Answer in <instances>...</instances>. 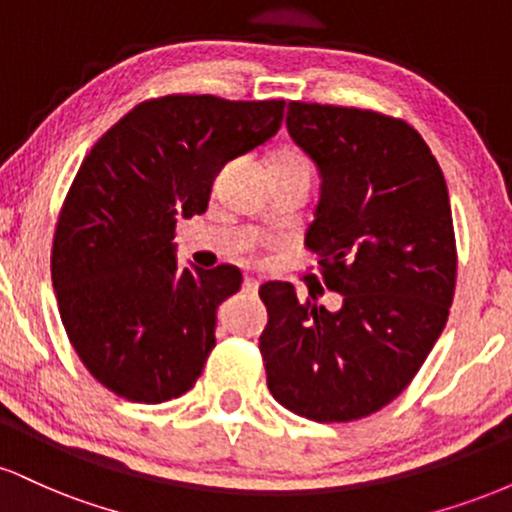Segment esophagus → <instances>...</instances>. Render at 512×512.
<instances>
[{"instance_id": "obj_1", "label": "esophagus", "mask_w": 512, "mask_h": 512, "mask_svg": "<svg viewBox=\"0 0 512 512\" xmlns=\"http://www.w3.org/2000/svg\"><path fill=\"white\" fill-rule=\"evenodd\" d=\"M257 286H260V281L252 279V276H245V281H243V289H245V291L255 293V291H257Z\"/></svg>"}]
</instances>
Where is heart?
I'll use <instances>...</instances> for the list:
<instances>
[{
    "mask_svg": "<svg viewBox=\"0 0 512 512\" xmlns=\"http://www.w3.org/2000/svg\"><path fill=\"white\" fill-rule=\"evenodd\" d=\"M281 158H298V161H305V158L298 156V154H286V156H281Z\"/></svg>",
    "mask_w": 512,
    "mask_h": 512,
    "instance_id": "heart-1",
    "label": "heart"
}]
</instances>
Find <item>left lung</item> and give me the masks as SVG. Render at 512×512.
<instances>
[{
  "label": "left lung",
  "mask_w": 512,
  "mask_h": 512,
  "mask_svg": "<svg viewBox=\"0 0 512 512\" xmlns=\"http://www.w3.org/2000/svg\"><path fill=\"white\" fill-rule=\"evenodd\" d=\"M291 139L320 170L305 248L339 310L267 281L260 337L267 387L293 414L354 421L390 404L438 342L457 250L443 170L414 127L342 105L289 103Z\"/></svg>",
  "instance_id": "obj_1"
}]
</instances>
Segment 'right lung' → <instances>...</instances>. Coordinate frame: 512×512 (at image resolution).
Listing matches in <instances>:
<instances>
[{"label": "right lung", "instance_id": "add662e5", "mask_svg": "<svg viewBox=\"0 0 512 512\" xmlns=\"http://www.w3.org/2000/svg\"><path fill=\"white\" fill-rule=\"evenodd\" d=\"M284 105L154 98L81 163L52 240V286L81 363L117 397L161 404L202 375L216 308L243 274L233 264L180 269L175 223L207 211L219 170L272 139Z\"/></svg>", "mask_w": 512, "mask_h": 512}]
</instances>
